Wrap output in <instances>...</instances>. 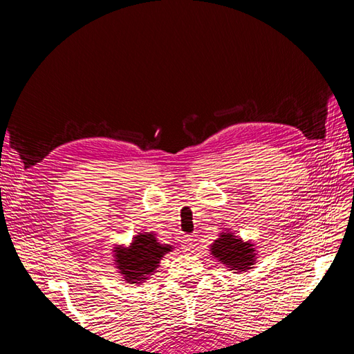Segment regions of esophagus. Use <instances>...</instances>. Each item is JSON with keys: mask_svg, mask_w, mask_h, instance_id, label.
Returning a JSON list of instances; mask_svg holds the SVG:
<instances>
[{"mask_svg": "<svg viewBox=\"0 0 354 354\" xmlns=\"http://www.w3.org/2000/svg\"><path fill=\"white\" fill-rule=\"evenodd\" d=\"M181 242H183V245H181V246H183V250L186 251V252H189V251H192V250H194V239H192L190 236H189V234H186V236L183 238V241H181Z\"/></svg>", "mask_w": 354, "mask_h": 354, "instance_id": "esophagus-1", "label": "esophagus"}]
</instances>
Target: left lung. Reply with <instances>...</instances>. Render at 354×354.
<instances>
[{"label":"left lung","mask_w":354,"mask_h":354,"mask_svg":"<svg viewBox=\"0 0 354 354\" xmlns=\"http://www.w3.org/2000/svg\"><path fill=\"white\" fill-rule=\"evenodd\" d=\"M251 243H245L232 233L221 234L212 243L211 252L223 263L230 266L234 270H246L254 263V250Z\"/></svg>","instance_id":"1"}]
</instances>
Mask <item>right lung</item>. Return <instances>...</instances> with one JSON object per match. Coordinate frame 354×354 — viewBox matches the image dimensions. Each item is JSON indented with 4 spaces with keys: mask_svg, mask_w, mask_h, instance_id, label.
Here are the masks:
<instances>
[{
    "mask_svg": "<svg viewBox=\"0 0 354 354\" xmlns=\"http://www.w3.org/2000/svg\"><path fill=\"white\" fill-rule=\"evenodd\" d=\"M168 251H171V246L158 243L153 234L140 233L137 234L130 248H118L116 267L124 274L125 281L137 283L138 281L146 279V276L156 269L159 260Z\"/></svg>",
    "mask_w": 354,
    "mask_h": 354,
    "instance_id": "add662e5",
    "label": "right lung"
}]
</instances>
